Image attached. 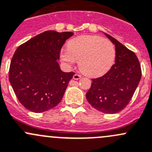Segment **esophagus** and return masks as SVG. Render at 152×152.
Segmentation results:
<instances>
[{"instance_id":"obj_1","label":"esophagus","mask_w":152,"mask_h":152,"mask_svg":"<svg viewBox=\"0 0 152 152\" xmlns=\"http://www.w3.org/2000/svg\"><path fill=\"white\" fill-rule=\"evenodd\" d=\"M81 78V76L80 74H78V73H76V74L73 75V79H76V80H78V79H80Z\"/></svg>"}]
</instances>
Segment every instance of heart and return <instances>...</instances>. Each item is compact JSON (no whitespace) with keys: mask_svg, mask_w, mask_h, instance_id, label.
<instances>
[{"mask_svg":"<svg viewBox=\"0 0 152 152\" xmlns=\"http://www.w3.org/2000/svg\"><path fill=\"white\" fill-rule=\"evenodd\" d=\"M115 49L108 40L96 36H81L72 39L60 51V59L67 65L79 62V68L89 76H100L111 68Z\"/></svg>","mask_w":152,"mask_h":152,"instance_id":"obj_1","label":"heart"}]
</instances>
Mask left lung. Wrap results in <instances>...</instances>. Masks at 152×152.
Wrapping results in <instances>:
<instances>
[{"label":"left lung","instance_id":"obj_1","mask_svg":"<svg viewBox=\"0 0 152 152\" xmlns=\"http://www.w3.org/2000/svg\"><path fill=\"white\" fill-rule=\"evenodd\" d=\"M104 34L115 45V63L103 76L92 79L86 97L95 109L105 114H116L132 99L141 78V68L132 51L112 36Z\"/></svg>","mask_w":152,"mask_h":152}]
</instances>
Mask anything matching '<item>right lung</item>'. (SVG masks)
<instances>
[{"label":"right lung","mask_w":152,"mask_h":152,"mask_svg":"<svg viewBox=\"0 0 152 152\" xmlns=\"http://www.w3.org/2000/svg\"><path fill=\"white\" fill-rule=\"evenodd\" d=\"M72 32L48 30L21 44L13 55L9 79L20 103L26 109L41 113L61 101L75 73L60 70L57 60Z\"/></svg>","instance_id":"right-lung-1"}]
</instances>
